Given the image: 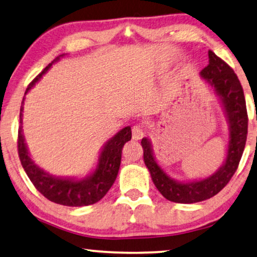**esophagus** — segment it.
Returning <instances> with one entry per match:
<instances>
[{
    "mask_svg": "<svg viewBox=\"0 0 257 257\" xmlns=\"http://www.w3.org/2000/svg\"><path fill=\"white\" fill-rule=\"evenodd\" d=\"M144 137L143 128L141 125H134L133 127V140L134 141H140Z\"/></svg>",
    "mask_w": 257,
    "mask_h": 257,
    "instance_id": "34e87169",
    "label": "esophagus"
}]
</instances>
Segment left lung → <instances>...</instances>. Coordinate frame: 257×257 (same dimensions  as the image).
<instances>
[{"instance_id":"1","label":"left lung","mask_w":257,"mask_h":257,"mask_svg":"<svg viewBox=\"0 0 257 257\" xmlns=\"http://www.w3.org/2000/svg\"><path fill=\"white\" fill-rule=\"evenodd\" d=\"M201 76L210 84V86L213 87L214 93L223 106L228 123V145L223 165L205 179L188 182L177 181L157 163L151 141L144 137L141 142L144 151V163L157 189L166 200L183 204H191L211 198L227 185L239 166L247 140L246 100L242 86L233 69L212 51H209V64L201 71Z\"/></svg>"}]
</instances>
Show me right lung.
Masks as SVG:
<instances>
[{
	"instance_id": "right-lung-1",
	"label": "right lung",
	"mask_w": 257,
	"mask_h": 257,
	"mask_svg": "<svg viewBox=\"0 0 257 257\" xmlns=\"http://www.w3.org/2000/svg\"><path fill=\"white\" fill-rule=\"evenodd\" d=\"M61 56L63 55L56 57L30 83L25 91V94L36 85V83L43 77V75L47 72L52 64L60 60ZM24 101L25 98H23L21 113H19L21 127L18 129V155L22 166L30 178L31 182L33 183V186L47 200L61 205L85 206L100 201L107 194V191L110 189V187L113 186L117 177L121 164L122 149L128 141L132 140V128L129 125L124 127L108 142H106V144L101 149L100 155H99L97 167L85 178L76 179L54 177V175L47 173L43 168L38 166L30 157L22 129Z\"/></svg>"
}]
</instances>
